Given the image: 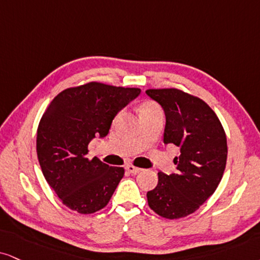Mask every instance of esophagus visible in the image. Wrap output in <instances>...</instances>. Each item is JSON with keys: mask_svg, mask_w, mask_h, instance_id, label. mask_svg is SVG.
Wrapping results in <instances>:
<instances>
[{"mask_svg": "<svg viewBox=\"0 0 260 260\" xmlns=\"http://www.w3.org/2000/svg\"><path fill=\"white\" fill-rule=\"evenodd\" d=\"M125 169H126L127 172H130V174H139L142 169L140 168H136V166H133V165H126L125 166Z\"/></svg>", "mask_w": 260, "mask_h": 260, "instance_id": "obj_1", "label": "esophagus"}]
</instances>
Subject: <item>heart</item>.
<instances>
[{"label": "heart", "mask_w": 260, "mask_h": 260, "mask_svg": "<svg viewBox=\"0 0 260 260\" xmlns=\"http://www.w3.org/2000/svg\"><path fill=\"white\" fill-rule=\"evenodd\" d=\"M159 107L156 106L154 102H146L143 105L142 110H141V113H145V112H152V111H158Z\"/></svg>", "instance_id": "b5f03b06"}]
</instances>
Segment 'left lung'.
<instances>
[{
    "mask_svg": "<svg viewBox=\"0 0 260 260\" xmlns=\"http://www.w3.org/2000/svg\"><path fill=\"white\" fill-rule=\"evenodd\" d=\"M165 113L164 143L179 147L176 174L159 172L147 193L149 207L159 216L177 219L195 212L214 193L226 164V136L220 121L201 99L178 89H149Z\"/></svg>",
    "mask_w": 260,
    "mask_h": 260,
    "instance_id": "left-lung-1",
    "label": "left lung"
}]
</instances>
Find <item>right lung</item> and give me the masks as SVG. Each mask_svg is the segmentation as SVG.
Listing matches in <instances>:
<instances>
[{
  "label": "right lung",
  "instance_id": "right-lung-1",
  "mask_svg": "<svg viewBox=\"0 0 260 260\" xmlns=\"http://www.w3.org/2000/svg\"><path fill=\"white\" fill-rule=\"evenodd\" d=\"M140 94L139 88L91 82L60 92L42 115L38 161L48 184L69 208L88 214L108 204L124 169L89 160L88 146L94 137L107 136L115 115Z\"/></svg>",
  "mask_w": 260,
  "mask_h": 260
}]
</instances>
